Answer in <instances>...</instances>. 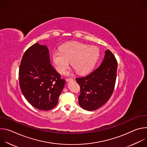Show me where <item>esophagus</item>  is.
Masks as SVG:
<instances>
[{
    "mask_svg": "<svg viewBox=\"0 0 147 147\" xmlns=\"http://www.w3.org/2000/svg\"><path fill=\"white\" fill-rule=\"evenodd\" d=\"M66 81H67V82L73 81V79L72 78H67L66 79Z\"/></svg>",
    "mask_w": 147,
    "mask_h": 147,
    "instance_id": "esophagus-1",
    "label": "esophagus"
}]
</instances>
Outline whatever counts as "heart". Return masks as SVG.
Returning <instances> with one entry per match:
<instances>
[{
  "mask_svg": "<svg viewBox=\"0 0 147 147\" xmlns=\"http://www.w3.org/2000/svg\"><path fill=\"white\" fill-rule=\"evenodd\" d=\"M99 57V50L96 47L80 42H71L63 44L60 52H55L52 59L57 71L64 74L71 66L79 74L88 73L94 66Z\"/></svg>",
  "mask_w": 147,
  "mask_h": 147,
  "instance_id": "1",
  "label": "heart"
}]
</instances>
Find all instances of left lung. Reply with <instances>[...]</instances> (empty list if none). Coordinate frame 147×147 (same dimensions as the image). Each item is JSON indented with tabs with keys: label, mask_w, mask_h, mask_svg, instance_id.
I'll return each instance as SVG.
<instances>
[{
	"label": "left lung",
	"mask_w": 147,
	"mask_h": 147,
	"mask_svg": "<svg viewBox=\"0 0 147 147\" xmlns=\"http://www.w3.org/2000/svg\"><path fill=\"white\" fill-rule=\"evenodd\" d=\"M117 62L108 50L100 65L91 73L76 78L80 87V106L87 111H95L105 103L112 96L115 86Z\"/></svg>",
	"instance_id": "left-lung-1"
}]
</instances>
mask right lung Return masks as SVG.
<instances>
[{"instance_id":"1","label":"right lung","mask_w":147,"mask_h":147,"mask_svg":"<svg viewBox=\"0 0 147 147\" xmlns=\"http://www.w3.org/2000/svg\"><path fill=\"white\" fill-rule=\"evenodd\" d=\"M18 76L21 91L32 107L48 111L56 106L65 80L51 65L46 46L36 43L26 50Z\"/></svg>"}]
</instances>
